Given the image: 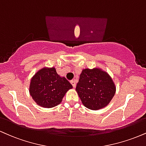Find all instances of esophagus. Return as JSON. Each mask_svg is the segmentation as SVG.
Wrapping results in <instances>:
<instances>
[{"mask_svg":"<svg viewBox=\"0 0 146 146\" xmlns=\"http://www.w3.org/2000/svg\"><path fill=\"white\" fill-rule=\"evenodd\" d=\"M71 85L73 86V88L76 87V82H75V80H72V81H71Z\"/></svg>","mask_w":146,"mask_h":146,"instance_id":"esophagus-1","label":"esophagus"}]
</instances>
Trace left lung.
<instances>
[{
	"label": "left lung",
	"instance_id": "1",
	"mask_svg": "<svg viewBox=\"0 0 146 146\" xmlns=\"http://www.w3.org/2000/svg\"><path fill=\"white\" fill-rule=\"evenodd\" d=\"M116 87L108 72L96 67L82 70L76 92L86 108L99 110L105 108L115 95Z\"/></svg>",
	"mask_w": 146,
	"mask_h": 146
}]
</instances>
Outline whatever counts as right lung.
I'll use <instances>...</instances> for the list:
<instances>
[{"mask_svg":"<svg viewBox=\"0 0 146 146\" xmlns=\"http://www.w3.org/2000/svg\"><path fill=\"white\" fill-rule=\"evenodd\" d=\"M73 86L55 67H43L31 78L29 92L38 105L52 108L59 105L67 91Z\"/></svg>","mask_w":146,"mask_h":146,"instance_id":"add662e5","label":"right lung"}]
</instances>
